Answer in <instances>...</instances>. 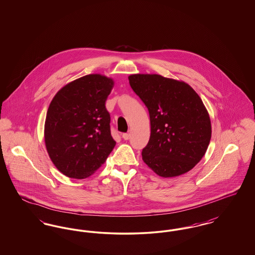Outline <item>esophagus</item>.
<instances>
[{
	"mask_svg": "<svg viewBox=\"0 0 255 255\" xmlns=\"http://www.w3.org/2000/svg\"><path fill=\"white\" fill-rule=\"evenodd\" d=\"M122 138H123L124 140H128V139L130 138V133H122Z\"/></svg>",
	"mask_w": 255,
	"mask_h": 255,
	"instance_id": "34e87169",
	"label": "esophagus"
}]
</instances>
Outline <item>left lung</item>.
I'll use <instances>...</instances> for the list:
<instances>
[{
	"mask_svg": "<svg viewBox=\"0 0 255 255\" xmlns=\"http://www.w3.org/2000/svg\"><path fill=\"white\" fill-rule=\"evenodd\" d=\"M129 83L149 111L151 134L142 159L158 176L192 169L211 138L209 115L198 94L183 81L158 74H132Z\"/></svg>",
	"mask_w": 255,
	"mask_h": 255,
	"instance_id": "left-lung-1",
	"label": "left lung"
}]
</instances>
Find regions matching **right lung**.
<instances>
[{"mask_svg":"<svg viewBox=\"0 0 255 255\" xmlns=\"http://www.w3.org/2000/svg\"><path fill=\"white\" fill-rule=\"evenodd\" d=\"M114 80L88 74L64 86L49 104L45 143L56 168L69 178L96 172L116 145L105 102Z\"/></svg>","mask_w":255,"mask_h":255,"instance_id":"1","label":"right lung"}]
</instances>
